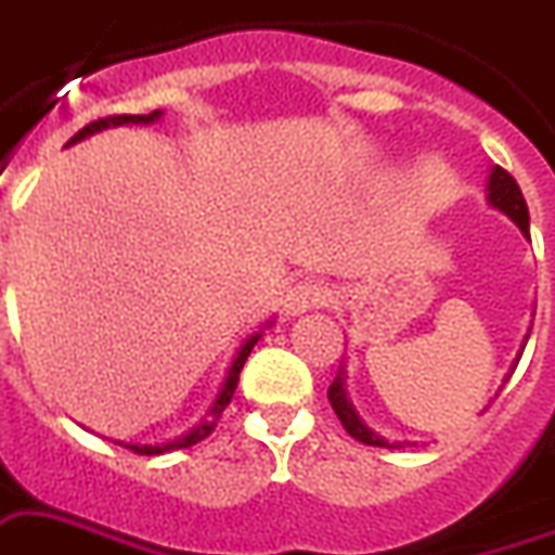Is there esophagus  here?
Here are the masks:
<instances>
[{
    "label": "esophagus",
    "mask_w": 555,
    "mask_h": 555,
    "mask_svg": "<svg viewBox=\"0 0 555 555\" xmlns=\"http://www.w3.org/2000/svg\"><path fill=\"white\" fill-rule=\"evenodd\" d=\"M331 293L324 291L322 285H313V282H299V285H293L291 291L285 293V299H282V310H285V317H301V313H308L310 308H319L327 301Z\"/></svg>",
    "instance_id": "1"
}]
</instances>
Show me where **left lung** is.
Returning <instances> with one entry per match:
<instances>
[{"mask_svg": "<svg viewBox=\"0 0 555 555\" xmlns=\"http://www.w3.org/2000/svg\"><path fill=\"white\" fill-rule=\"evenodd\" d=\"M488 205L496 207V210H502V214L507 216L511 222H516V228H519V231L530 238V216H527L525 196H521L516 179H513L507 170L499 168V165L496 168H490V176H488ZM527 336H530V327H527V333H525L521 350H525V345H527ZM519 353H516V359H513L511 373H513V367L519 364V359H521ZM511 373L504 376V382L511 379ZM345 379H348V371H345V364H341L339 376L333 379L331 390H327V399H331L333 410H336V416H339V422L345 425V430H348L353 439L364 441V444H373V448H402V441H393V444H390L385 436H379L376 430H373V427L364 425V418L359 416V410H356L353 402L348 399V382ZM404 444H410V441H404Z\"/></svg>", "mask_w": 555, "mask_h": 555, "instance_id": "left-lung-1", "label": "left lung"}]
</instances>
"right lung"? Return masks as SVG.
Masks as SVG:
<instances>
[{"label":"right lung","mask_w":555,"mask_h":555,"mask_svg":"<svg viewBox=\"0 0 555 555\" xmlns=\"http://www.w3.org/2000/svg\"><path fill=\"white\" fill-rule=\"evenodd\" d=\"M165 116V111H153V114H145V116H107V119H99V121H90V125H85L79 133H76L74 139H67V145H79V142H85L88 137H96V133H102V130L107 128H121V125H156V121ZM273 324V319H268V322L259 327V331H254L247 339H242V345L236 348V353H233L231 364H228V373H224L222 385H219V390H216L214 402H210V408L205 410L199 416V422L193 427H188L184 434L173 436V439L168 441H156V444H133V441H116V444H125L128 450H133V453H142V456H159V453H168V450H179V448H191V444H196V441L205 439L210 430L216 427V422H219V416H222V410L228 408V402L233 399V390H236L238 385V373H242V367H245L247 356H250V350H254V345L259 339H262L264 327H270Z\"/></svg>","instance_id":"1"}]
</instances>
